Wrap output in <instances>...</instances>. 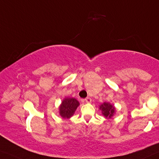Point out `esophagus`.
Here are the masks:
<instances>
[{"instance_id": "obj_1", "label": "esophagus", "mask_w": 159, "mask_h": 159, "mask_svg": "<svg viewBox=\"0 0 159 159\" xmlns=\"http://www.w3.org/2000/svg\"><path fill=\"white\" fill-rule=\"evenodd\" d=\"M85 101H86V103H90L91 102V98H89V97H87V98L85 99Z\"/></svg>"}]
</instances>
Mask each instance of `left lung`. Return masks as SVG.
<instances>
[{
  "instance_id": "8db88e82",
  "label": "left lung",
  "mask_w": 159,
  "mask_h": 159,
  "mask_svg": "<svg viewBox=\"0 0 159 159\" xmlns=\"http://www.w3.org/2000/svg\"><path fill=\"white\" fill-rule=\"evenodd\" d=\"M99 109L102 112V115L106 118H111L116 113V107L108 102L101 103L99 106Z\"/></svg>"
}]
</instances>
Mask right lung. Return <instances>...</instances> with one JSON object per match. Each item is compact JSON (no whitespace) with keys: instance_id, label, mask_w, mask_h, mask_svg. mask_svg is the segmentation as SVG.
Masks as SVG:
<instances>
[{"instance_id":"right-lung-1","label":"right lung","mask_w":159,"mask_h":159,"mask_svg":"<svg viewBox=\"0 0 159 159\" xmlns=\"http://www.w3.org/2000/svg\"><path fill=\"white\" fill-rule=\"evenodd\" d=\"M79 105V102L75 98L66 97L59 106V115L63 119L70 118L74 114Z\"/></svg>"}]
</instances>
